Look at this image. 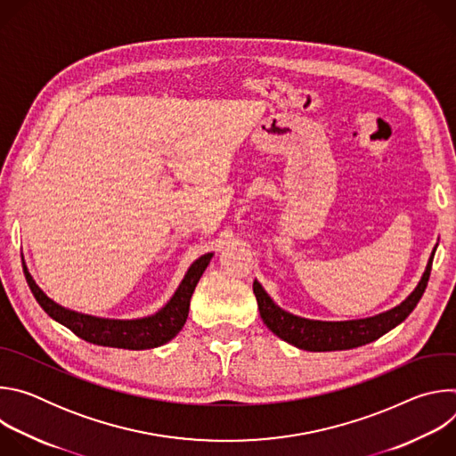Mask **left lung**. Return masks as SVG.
<instances>
[{
    "mask_svg": "<svg viewBox=\"0 0 456 456\" xmlns=\"http://www.w3.org/2000/svg\"><path fill=\"white\" fill-rule=\"evenodd\" d=\"M436 247L431 252V257L428 262L426 273L422 280L419 281L417 289L395 308L382 312L373 317L366 319H354V321H314L305 319L299 315H294L290 312H285L280 308L269 294L264 290V287L257 281L252 283L254 296L257 299L259 315H262L264 322L273 330L280 339L306 350V352H334V350H350L362 345H368L379 338H382L386 332L395 329L401 324L417 306L420 301L428 281L431 274L433 256Z\"/></svg>",
    "mask_w": 456,
    "mask_h": 456,
    "instance_id": "obj_1",
    "label": "left lung"
}]
</instances>
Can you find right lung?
<instances>
[{"instance_id": "add662e5", "label": "right lung", "mask_w": 456, "mask_h": 456, "mask_svg": "<svg viewBox=\"0 0 456 456\" xmlns=\"http://www.w3.org/2000/svg\"><path fill=\"white\" fill-rule=\"evenodd\" d=\"M211 257H213V252L200 256L197 262L189 267L187 274L183 276L180 287L176 289L169 303L157 314L142 319H102V317H94V315H86V314L64 308L55 301H52L36 285L27 267H23V271H25L27 283L34 297L41 305V308L52 319L70 329L77 338L99 346L148 350V348H157L166 345L182 330L189 314V303H191L194 287H197V283L200 281L204 271L211 262Z\"/></svg>"}]
</instances>
